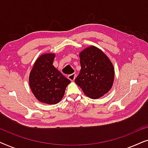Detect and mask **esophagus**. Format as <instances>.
Returning <instances> with one entry per match:
<instances>
[{
  "instance_id": "obj_1",
  "label": "esophagus",
  "mask_w": 148,
  "mask_h": 148,
  "mask_svg": "<svg viewBox=\"0 0 148 148\" xmlns=\"http://www.w3.org/2000/svg\"><path fill=\"white\" fill-rule=\"evenodd\" d=\"M76 77V74L75 73H72L69 75L68 76V78L69 79H70L71 82H73V81L75 80V79Z\"/></svg>"
}]
</instances>
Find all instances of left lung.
<instances>
[{"label":"left lung","mask_w":148,"mask_h":148,"mask_svg":"<svg viewBox=\"0 0 148 148\" xmlns=\"http://www.w3.org/2000/svg\"><path fill=\"white\" fill-rule=\"evenodd\" d=\"M79 58L81 70L75 82L89 98H100L110 91L114 83L112 62L104 52L94 46L80 52Z\"/></svg>","instance_id":"1"}]
</instances>
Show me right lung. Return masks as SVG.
Masks as SVG:
<instances>
[{
	"label": "right lung",
	"mask_w": 148,
	"mask_h": 148,
	"mask_svg": "<svg viewBox=\"0 0 148 148\" xmlns=\"http://www.w3.org/2000/svg\"><path fill=\"white\" fill-rule=\"evenodd\" d=\"M55 54L45 53L34 64L29 76L30 88L38 100L56 104L63 98L71 81L52 65Z\"/></svg>",
	"instance_id": "1"
}]
</instances>
